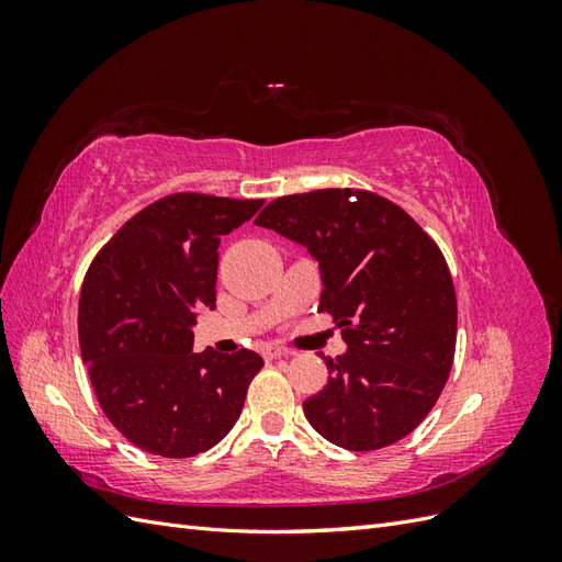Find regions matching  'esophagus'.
<instances>
[{"instance_id": "1", "label": "esophagus", "mask_w": 562, "mask_h": 562, "mask_svg": "<svg viewBox=\"0 0 562 562\" xmlns=\"http://www.w3.org/2000/svg\"><path fill=\"white\" fill-rule=\"evenodd\" d=\"M262 356H265L267 361H274V359H281V356H291V351H288L281 345H265L262 347Z\"/></svg>"}]
</instances>
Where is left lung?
<instances>
[{"mask_svg": "<svg viewBox=\"0 0 562 562\" xmlns=\"http://www.w3.org/2000/svg\"><path fill=\"white\" fill-rule=\"evenodd\" d=\"M353 195L357 201L351 202ZM310 250L347 351L326 359L328 384L304 415L330 443L368 452L396 443L443 391L457 339L448 262L396 203L363 190L281 196L255 217Z\"/></svg>", "mask_w": 562, "mask_h": 562, "instance_id": "1", "label": "left lung"}]
</instances>
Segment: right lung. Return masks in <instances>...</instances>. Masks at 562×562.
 I'll return each mask as SVG.
<instances>
[{"mask_svg":"<svg viewBox=\"0 0 562 562\" xmlns=\"http://www.w3.org/2000/svg\"><path fill=\"white\" fill-rule=\"evenodd\" d=\"M262 203L164 196L135 213L87 271L81 361L108 419L145 452H206L241 415L262 359L250 349L194 353L192 328L201 307H215L220 239Z\"/></svg>","mask_w":562,"mask_h":562,"instance_id":"add662e5","label":"right lung"}]
</instances>
